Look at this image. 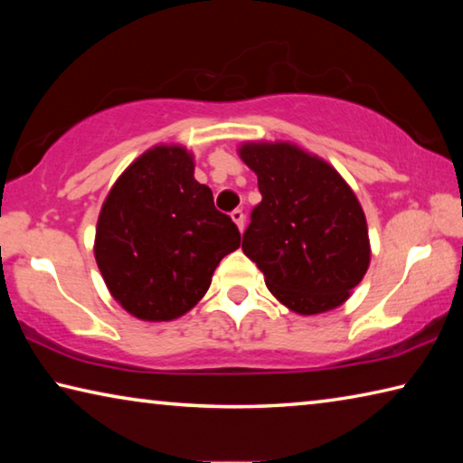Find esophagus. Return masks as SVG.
<instances>
[{
	"label": "esophagus",
	"instance_id": "esophagus-1",
	"mask_svg": "<svg viewBox=\"0 0 463 463\" xmlns=\"http://www.w3.org/2000/svg\"><path fill=\"white\" fill-rule=\"evenodd\" d=\"M231 218H232V222L237 224V229L242 232V229H245V214H242V210H232L231 213Z\"/></svg>",
	"mask_w": 463,
	"mask_h": 463
}]
</instances>
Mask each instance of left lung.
Here are the masks:
<instances>
[{
    "label": "left lung",
    "mask_w": 463,
    "mask_h": 463,
    "mask_svg": "<svg viewBox=\"0 0 463 463\" xmlns=\"http://www.w3.org/2000/svg\"><path fill=\"white\" fill-rule=\"evenodd\" d=\"M237 153L263 198L250 213L242 253L296 315L339 308L372 260L355 192L323 156L288 140H245Z\"/></svg>",
    "instance_id": "1"
}]
</instances>
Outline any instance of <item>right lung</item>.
<instances>
[{"label":"right lung","instance_id":"1","mask_svg":"<svg viewBox=\"0 0 463 463\" xmlns=\"http://www.w3.org/2000/svg\"><path fill=\"white\" fill-rule=\"evenodd\" d=\"M194 153L155 145L137 156L101 203L93 255L109 294L138 320L167 323L190 312L213 284L241 232L195 182Z\"/></svg>","mask_w":463,"mask_h":463}]
</instances>
